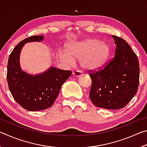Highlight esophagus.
<instances>
[{
    "label": "esophagus",
    "mask_w": 147,
    "mask_h": 147,
    "mask_svg": "<svg viewBox=\"0 0 147 147\" xmlns=\"http://www.w3.org/2000/svg\"><path fill=\"white\" fill-rule=\"evenodd\" d=\"M73 75L74 76H76V77H80V76L83 75V73L80 71H75L73 73Z\"/></svg>",
    "instance_id": "obj_1"
}]
</instances>
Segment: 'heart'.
Wrapping results in <instances>:
<instances>
[{
	"label": "heart",
	"mask_w": 147,
	"mask_h": 147,
	"mask_svg": "<svg viewBox=\"0 0 147 147\" xmlns=\"http://www.w3.org/2000/svg\"><path fill=\"white\" fill-rule=\"evenodd\" d=\"M109 53V46L106 42L95 39H87L68 44L65 53H61L59 58L69 65L74 63V59H79L82 67L91 71L101 67L105 63Z\"/></svg>",
	"instance_id": "b5f03b06"
}]
</instances>
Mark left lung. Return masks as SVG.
I'll return each instance as SVG.
<instances>
[{"instance_id": "obj_1", "label": "left lung", "mask_w": 147, "mask_h": 147, "mask_svg": "<svg viewBox=\"0 0 147 147\" xmlns=\"http://www.w3.org/2000/svg\"><path fill=\"white\" fill-rule=\"evenodd\" d=\"M115 56L102 69L91 71L89 98L99 108L118 109L125 107L138 91L139 83L138 58L124 39L112 36Z\"/></svg>"}]
</instances>
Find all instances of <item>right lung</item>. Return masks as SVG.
<instances>
[{
    "label": "right lung",
    "mask_w": 147,
    "mask_h": 147,
    "mask_svg": "<svg viewBox=\"0 0 147 147\" xmlns=\"http://www.w3.org/2000/svg\"><path fill=\"white\" fill-rule=\"evenodd\" d=\"M43 39V36H32L19 42L9 55L7 67V81L12 96L20 106L30 111L43 110L53 106L61 86L72 73L54 67L36 75L22 70L19 57L24 44L40 42Z\"/></svg>",
    "instance_id": "add662e5"
}]
</instances>
